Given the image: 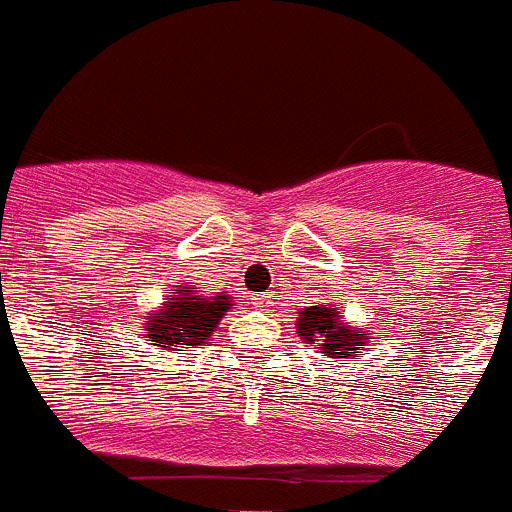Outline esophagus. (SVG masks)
<instances>
[{"instance_id": "esophagus-1", "label": "esophagus", "mask_w": 512, "mask_h": 512, "mask_svg": "<svg viewBox=\"0 0 512 512\" xmlns=\"http://www.w3.org/2000/svg\"><path fill=\"white\" fill-rule=\"evenodd\" d=\"M274 305V295H256L253 297V307H269Z\"/></svg>"}]
</instances>
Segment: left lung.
I'll return each mask as SVG.
<instances>
[{
    "label": "left lung",
    "instance_id": "obj_1",
    "mask_svg": "<svg viewBox=\"0 0 512 512\" xmlns=\"http://www.w3.org/2000/svg\"><path fill=\"white\" fill-rule=\"evenodd\" d=\"M295 328L302 343H312L325 359H354L364 354V346H369V330L348 325L341 310L330 302L302 307Z\"/></svg>",
    "mask_w": 512,
    "mask_h": 512
}]
</instances>
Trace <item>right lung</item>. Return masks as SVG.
Returning <instances> with one entry per match:
<instances>
[{
  "mask_svg": "<svg viewBox=\"0 0 512 512\" xmlns=\"http://www.w3.org/2000/svg\"><path fill=\"white\" fill-rule=\"evenodd\" d=\"M230 307L233 297L228 292L202 295L200 287L182 284L169 289L164 305L143 315V338L164 354L200 348L210 341Z\"/></svg>",
  "mask_w": 512,
  "mask_h": 512,
  "instance_id": "obj_1",
  "label": "right lung"
}]
</instances>
